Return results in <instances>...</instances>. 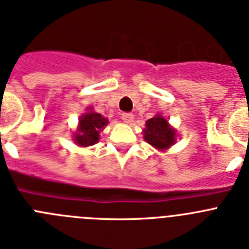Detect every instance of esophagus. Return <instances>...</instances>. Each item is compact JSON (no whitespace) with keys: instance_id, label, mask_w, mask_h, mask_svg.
<instances>
[{"instance_id":"1","label":"esophagus","mask_w":249,"mask_h":249,"mask_svg":"<svg viewBox=\"0 0 249 249\" xmlns=\"http://www.w3.org/2000/svg\"><path fill=\"white\" fill-rule=\"evenodd\" d=\"M133 118H135V116H133V113H123V114H122L123 122L132 123V122H133Z\"/></svg>"}]
</instances>
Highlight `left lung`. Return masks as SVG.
Returning <instances> with one entry per match:
<instances>
[{"instance_id": "obj_1", "label": "left lung", "mask_w": 249, "mask_h": 249, "mask_svg": "<svg viewBox=\"0 0 249 249\" xmlns=\"http://www.w3.org/2000/svg\"><path fill=\"white\" fill-rule=\"evenodd\" d=\"M142 133L147 143L160 152L171 148L177 140V129L173 128L168 120L160 113L146 121V127Z\"/></svg>"}]
</instances>
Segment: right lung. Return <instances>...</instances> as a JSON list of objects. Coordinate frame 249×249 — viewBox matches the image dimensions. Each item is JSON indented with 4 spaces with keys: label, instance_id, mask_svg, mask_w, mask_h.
Wrapping results in <instances>:
<instances>
[{
    "label": "right lung",
    "instance_id": "obj_1",
    "mask_svg": "<svg viewBox=\"0 0 249 249\" xmlns=\"http://www.w3.org/2000/svg\"><path fill=\"white\" fill-rule=\"evenodd\" d=\"M108 124V118L87 107L86 112L78 118V126L73 132V142L80 147H89L100 141V133Z\"/></svg>",
    "mask_w": 249,
    "mask_h": 249
}]
</instances>
